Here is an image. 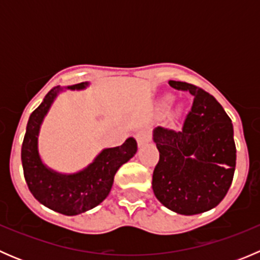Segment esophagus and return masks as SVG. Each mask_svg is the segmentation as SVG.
Listing matches in <instances>:
<instances>
[{"mask_svg": "<svg viewBox=\"0 0 260 260\" xmlns=\"http://www.w3.org/2000/svg\"><path fill=\"white\" fill-rule=\"evenodd\" d=\"M136 140H137L138 146L142 147L151 141V136H149V133L147 132V131L143 129V131H140V132H137V135H136Z\"/></svg>", "mask_w": 260, "mask_h": 260, "instance_id": "34e87169", "label": "esophagus"}]
</instances>
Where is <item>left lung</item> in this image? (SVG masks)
Wrapping results in <instances>:
<instances>
[{"label":"left lung","mask_w":260,"mask_h":260,"mask_svg":"<svg viewBox=\"0 0 260 260\" xmlns=\"http://www.w3.org/2000/svg\"><path fill=\"white\" fill-rule=\"evenodd\" d=\"M176 90L193 96L180 131L157 127L159 152L152 176L154 196L182 215L205 212L221 203L233 182L237 164L234 131L219 102L200 86L170 80Z\"/></svg>","instance_id":"obj_1"}]
</instances>
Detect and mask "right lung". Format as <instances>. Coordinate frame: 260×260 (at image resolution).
<instances>
[{
  "label": "right lung",
  "mask_w": 260,
  "mask_h": 260,
  "mask_svg": "<svg viewBox=\"0 0 260 260\" xmlns=\"http://www.w3.org/2000/svg\"><path fill=\"white\" fill-rule=\"evenodd\" d=\"M86 85L88 83H79L68 89H84ZM60 90V86H54L28 118L21 161L23 176L34 198L51 210L72 216L95 208L108 196L115 172L135 156L137 142L128 138L122 146L104 149L93 164L78 174L61 175L49 170L39 156L38 136L41 122Z\"/></svg>",
  "instance_id": "obj_1"
}]
</instances>
